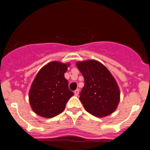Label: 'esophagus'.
I'll return each mask as SVG.
<instances>
[{
    "label": "esophagus",
    "mask_w": 150,
    "mask_h": 150,
    "mask_svg": "<svg viewBox=\"0 0 150 150\" xmlns=\"http://www.w3.org/2000/svg\"><path fill=\"white\" fill-rule=\"evenodd\" d=\"M79 89H78V88H77V89H76V90H75V91H74V95H76V96H77V95H79Z\"/></svg>",
    "instance_id": "34e87169"
}]
</instances>
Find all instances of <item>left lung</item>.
Masks as SVG:
<instances>
[{
	"mask_svg": "<svg viewBox=\"0 0 150 150\" xmlns=\"http://www.w3.org/2000/svg\"><path fill=\"white\" fill-rule=\"evenodd\" d=\"M85 84L79 93L85 110L97 117L114 112L120 102V92L116 80L107 67L98 61L77 62Z\"/></svg>",
	"mask_w": 150,
	"mask_h": 150,
	"instance_id": "1",
	"label": "left lung"
}]
</instances>
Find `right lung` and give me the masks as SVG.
<instances>
[{"mask_svg":"<svg viewBox=\"0 0 150 150\" xmlns=\"http://www.w3.org/2000/svg\"><path fill=\"white\" fill-rule=\"evenodd\" d=\"M68 65L52 62L38 73L29 91L30 107L38 115L52 118L60 114L74 95L64 75Z\"/></svg>","mask_w":150,"mask_h":150,"instance_id":"obj_1","label":"right lung"}]
</instances>
